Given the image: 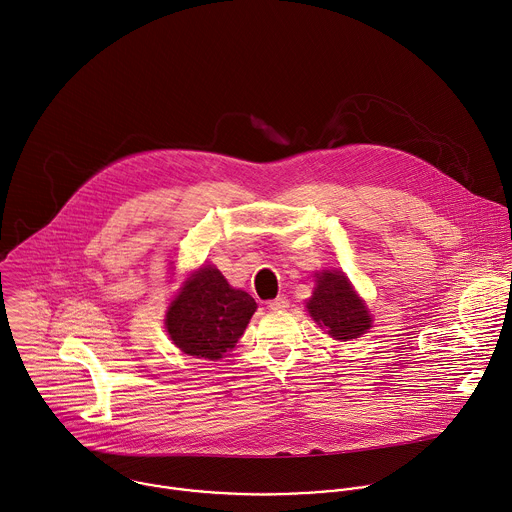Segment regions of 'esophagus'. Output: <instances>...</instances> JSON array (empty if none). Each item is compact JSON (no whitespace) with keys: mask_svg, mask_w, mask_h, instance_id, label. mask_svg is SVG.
Instances as JSON below:
<instances>
[{"mask_svg":"<svg viewBox=\"0 0 512 512\" xmlns=\"http://www.w3.org/2000/svg\"><path fill=\"white\" fill-rule=\"evenodd\" d=\"M267 307L269 309H285V307H289V301L285 299V297H275V299H271V301H267Z\"/></svg>","mask_w":512,"mask_h":512,"instance_id":"34e87169","label":"esophagus"}]
</instances>
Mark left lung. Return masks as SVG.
<instances>
[{"mask_svg":"<svg viewBox=\"0 0 512 512\" xmlns=\"http://www.w3.org/2000/svg\"><path fill=\"white\" fill-rule=\"evenodd\" d=\"M311 317L335 339H354L372 327L366 303L356 295L348 277L339 271H323L307 303Z\"/></svg>","mask_w":512,"mask_h":512,"instance_id":"obj_1","label":"left lung"}]
</instances>
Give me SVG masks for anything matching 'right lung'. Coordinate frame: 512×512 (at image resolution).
I'll use <instances>...</instances> for the list:
<instances>
[{"label":"right lung","mask_w":512,"mask_h":512,"mask_svg":"<svg viewBox=\"0 0 512 512\" xmlns=\"http://www.w3.org/2000/svg\"><path fill=\"white\" fill-rule=\"evenodd\" d=\"M255 299L233 289L215 267L199 269L166 311V329L175 346L189 356L219 360L235 348Z\"/></svg>","instance_id":"add662e5"}]
</instances>
